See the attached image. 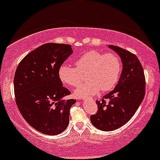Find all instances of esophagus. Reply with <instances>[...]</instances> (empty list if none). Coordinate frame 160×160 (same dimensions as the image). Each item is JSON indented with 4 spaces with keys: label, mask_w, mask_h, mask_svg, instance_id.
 I'll use <instances>...</instances> for the list:
<instances>
[{
    "label": "esophagus",
    "mask_w": 160,
    "mask_h": 160,
    "mask_svg": "<svg viewBox=\"0 0 160 160\" xmlns=\"http://www.w3.org/2000/svg\"><path fill=\"white\" fill-rule=\"evenodd\" d=\"M83 97H81V98H79V99H83Z\"/></svg>",
    "instance_id": "esophagus-1"
}]
</instances>
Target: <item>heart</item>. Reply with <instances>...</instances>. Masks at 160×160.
Listing matches in <instances>:
<instances>
[{"label":"heart","instance_id":"obj_1","mask_svg":"<svg viewBox=\"0 0 160 160\" xmlns=\"http://www.w3.org/2000/svg\"><path fill=\"white\" fill-rule=\"evenodd\" d=\"M76 68L63 64L58 69V77L64 84L78 87L83 81L86 74L88 82L79 86L78 96L111 91L120 79L122 63L114 52L104 53L98 50L84 52L75 62Z\"/></svg>","mask_w":160,"mask_h":160}]
</instances>
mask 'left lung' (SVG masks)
Segmentation results:
<instances>
[{
    "label": "left lung",
    "mask_w": 160,
    "mask_h": 160,
    "mask_svg": "<svg viewBox=\"0 0 160 160\" xmlns=\"http://www.w3.org/2000/svg\"><path fill=\"white\" fill-rule=\"evenodd\" d=\"M108 47L122 59V74L115 89L96 101L98 111L90 117L95 128L106 132L121 127L133 117L144 98L146 86L144 70L138 57L117 46Z\"/></svg>",
    "instance_id": "1"
}]
</instances>
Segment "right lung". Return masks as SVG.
<instances>
[{
    "instance_id": "add662e5",
    "label": "right lung",
    "mask_w": 160,
    "mask_h": 160,
    "mask_svg": "<svg viewBox=\"0 0 160 160\" xmlns=\"http://www.w3.org/2000/svg\"><path fill=\"white\" fill-rule=\"evenodd\" d=\"M73 52L71 46L48 43L29 52L19 62L14 76V94L25 121L40 132L62 133L69 123L75 99L58 77L59 67Z\"/></svg>"
}]
</instances>
